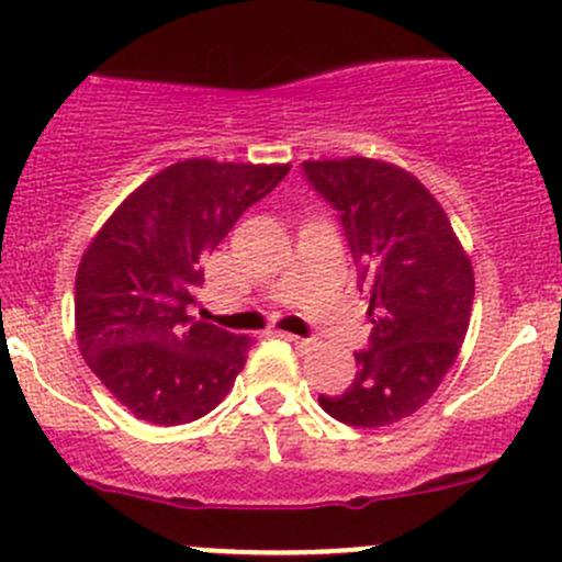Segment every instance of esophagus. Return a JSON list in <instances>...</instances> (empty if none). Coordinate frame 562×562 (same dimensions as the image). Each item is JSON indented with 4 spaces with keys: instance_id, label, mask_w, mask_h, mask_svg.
I'll return each instance as SVG.
<instances>
[{
    "instance_id": "34e87169",
    "label": "esophagus",
    "mask_w": 562,
    "mask_h": 562,
    "mask_svg": "<svg viewBox=\"0 0 562 562\" xmlns=\"http://www.w3.org/2000/svg\"><path fill=\"white\" fill-rule=\"evenodd\" d=\"M279 337H283V340L294 342L297 348H311L313 340H307V337H297V335H289V331H279Z\"/></svg>"
}]
</instances>
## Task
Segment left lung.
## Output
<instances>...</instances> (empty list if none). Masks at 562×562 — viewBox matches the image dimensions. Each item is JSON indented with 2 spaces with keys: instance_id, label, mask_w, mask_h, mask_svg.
I'll list each match as a JSON object with an SVG mask.
<instances>
[{
  "instance_id": "8db88e82",
  "label": "left lung",
  "mask_w": 562,
  "mask_h": 562,
  "mask_svg": "<svg viewBox=\"0 0 562 562\" xmlns=\"http://www.w3.org/2000/svg\"><path fill=\"white\" fill-rule=\"evenodd\" d=\"M307 184L335 209L370 303L372 335L353 383L318 394L340 424L391 426L428 402L456 361L474 303L472 262L448 214L415 177L370 158L307 160Z\"/></svg>"
}]
</instances>
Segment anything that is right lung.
<instances>
[{
	"label": "right lung",
	"instance_id": "add662e5",
	"mask_svg": "<svg viewBox=\"0 0 562 562\" xmlns=\"http://www.w3.org/2000/svg\"><path fill=\"white\" fill-rule=\"evenodd\" d=\"M289 166L192 158L162 168L106 220L82 255L75 322L82 359L138 420L211 413L244 370L249 337L198 322L203 262Z\"/></svg>",
	"mask_w": 562,
	"mask_h": 562
}]
</instances>
